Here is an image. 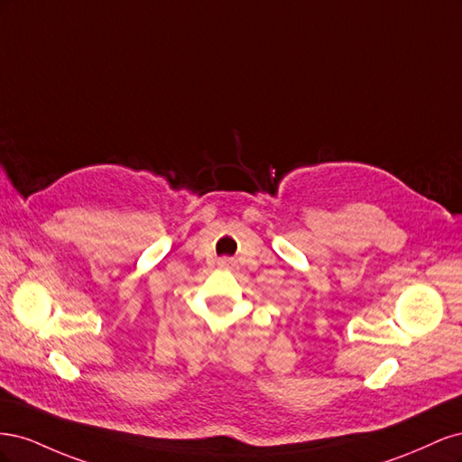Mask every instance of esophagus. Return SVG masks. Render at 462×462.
Instances as JSON below:
<instances>
[{
  "label": "esophagus",
  "instance_id": "1",
  "mask_svg": "<svg viewBox=\"0 0 462 462\" xmlns=\"http://www.w3.org/2000/svg\"><path fill=\"white\" fill-rule=\"evenodd\" d=\"M219 265H221V268H229V265H233V260L231 258H221Z\"/></svg>",
  "mask_w": 462,
  "mask_h": 462
}]
</instances>
